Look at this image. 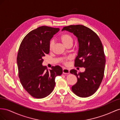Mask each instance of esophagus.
<instances>
[{"label":"esophagus","instance_id":"esophagus-1","mask_svg":"<svg viewBox=\"0 0 120 120\" xmlns=\"http://www.w3.org/2000/svg\"><path fill=\"white\" fill-rule=\"evenodd\" d=\"M63 72L64 74H70V70L68 68H64L63 69Z\"/></svg>","mask_w":120,"mask_h":120}]
</instances>
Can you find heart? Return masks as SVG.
I'll return each mask as SVG.
<instances>
[{"label":"heart","mask_w":120,"mask_h":120,"mask_svg":"<svg viewBox=\"0 0 120 120\" xmlns=\"http://www.w3.org/2000/svg\"><path fill=\"white\" fill-rule=\"evenodd\" d=\"M60 38L61 41L63 43V44L66 46L68 45L71 44V43L72 44V42H73L74 41V38L72 36L69 34H62L60 36ZM54 40H51L49 45V48L50 50L52 49L54 45Z\"/></svg>","instance_id":"b5f03b06"}]
</instances>
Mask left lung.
Listing matches in <instances>:
<instances>
[{"instance_id":"8db88e82","label":"left lung","mask_w":120,"mask_h":120,"mask_svg":"<svg viewBox=\"0 0 120 120\" xmlns=\"http://www.w3.org/2000/svg\"><path fill=\"white\" fill-rule=\"evenodd\" d=\"M63 30L77 38L79 50L75 66L85 68L83 72L77 73L74 69L70 71L78 79L72 91L79 97H90L97 91L104 77L106 59L102 43L95 32L84 25H71L64 27Z\"/></svg>"}]
</instances>
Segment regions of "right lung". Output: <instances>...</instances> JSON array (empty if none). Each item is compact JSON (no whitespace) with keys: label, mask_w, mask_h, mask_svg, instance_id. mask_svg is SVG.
<instances>
[{"label":"right lung","mask_w":120,"mask_h":120,"mask_svg":"<svg viewBox=\"0 0 120 120\" xmlns=\"http://www.w3.org/2000/svg\"><path fill=\"white\" fill-rule=\"evenodd\" d=\"M59 30V28L39 27L29 32L19 46L17 64L21 83L37 99L49 96L55 86L56 77L63 74V69L59 66L48 71L42 64V57L49 52L50 39Z\"/></svg>","instance_id":"right-lung-1"}]
</instances>
